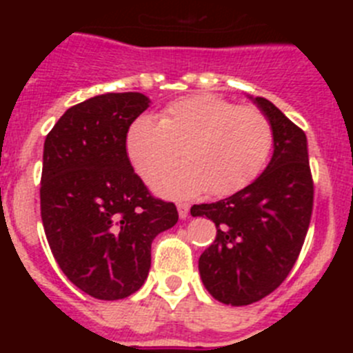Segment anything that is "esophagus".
Segmentation results:
<instances>
[{"instance_id": "obj_1", "label": "esophagus", "mask_w": 353, "mask_h": 353, "mask_svg": "<svg viewBox=\"0 0 353 353\" xmlns=\"http://www.w3.org/2000/svg\"><path fill=\"white\" fill-rule=\"evenodd\" d=\"M176 208H179L180 219H187V217H189V205H187V203H179V205H176Z\"/></svg>"}]
</instances>
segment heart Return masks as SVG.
Returning <instances> with one entry per match:
<instances>
[{
    "mask_svg": "<svg viewBox=\"0 0 353 353\" xmlns=\"http://www.w3.org/2000/svg\"><path fill=\"white\" fill-rule=\"evenodd\" d=\"M274 145L270 120L254 105L198 93L171 102L161 120L141 114L130 123L125 152L143 180L170 163L183 148L185 163L158 175L162 198L189 199L207 191L223 198L239 192L263 170Z\"/></svg>",
    "mask_w": 353,
    "mask_h": 353,
    "instance_id": "b5f03b06",
    "label": "heart"
}]
</instances>
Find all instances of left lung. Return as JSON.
<instances>
[{
    "instance_id": "1",
    "label": "left lung",
    "mask_w": 353,
    "mask_h": 353,
    "mask_svg": "<svg viewBox=\"0 0 353 353\" xmlns=\"http://www.w3.org/2000/svg\"><path fill=\"white\" fill-rule=\"evenodd\" d=\"M252 99V97H251ZM270 120L274 154L251 185L215 203L194 205L215 240L199 256V276L223 304L248 305L281 285L297 261L313 212V176L304 130L263 97L252 99Z\"/></svg>"
}]
</instances>
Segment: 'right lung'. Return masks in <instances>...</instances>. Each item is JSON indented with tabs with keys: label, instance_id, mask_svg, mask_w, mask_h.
Instances as JSON below:
<instances>
[{
	"label": "right lung",
	"instance_id": "add662e5",
	"mask_svg": "<svg viewBox=\"0 0 353 353\" xmlns=\"http://www.w3.org/2000/svg\"><path fill=\"white\" fill-rule=\"evenodd\" d=\"M143 93H104L72 105L43 143L40 214L68 281L101 301L138 292L152 242L179 221L130 166L127 129L148 108Z\"/></svg>",
	"mask_w": 353,
	"mask_h": 353
}]
</instances>
